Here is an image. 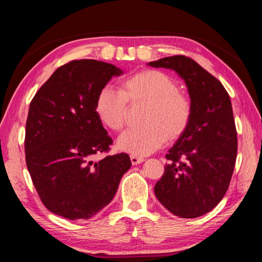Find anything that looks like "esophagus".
<instances>
[{"label": "esophagus", "instance_id": "1", "mask_svg": "<svg viewBox=\"0 0 262 262\" xmlns=\"http://www.w3.org/2000/svg\"><path fill=\"white\" fill-rule=\"evenodd\" d=\"M130 162H132L133 165H137V164L143 163L144 158H141V157H137V156H130Z\"/></svg>", "mask_w": 262, "mask_h": 262}]
</instances>
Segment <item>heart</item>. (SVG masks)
Returning <instances> with one entry per match:
<instances>
[{
  "label": "heart",
  "mask_w": 262,
  "mask_h": 262,
  "mask_svg": "<svg viewBox=\"0 0 262 262\" xmlns=\"http://www.w3.org/2000/svg\"><path fill=\"white\" fill-rule=\"evenodd\" d=\"M130 107L145 106L139 129L128 130L118 140V148L143 157L156 151L165 141L179 140L188 129L193 104L186 92L167 74L143 69L123 79L120 91L103 88L95 103L97 117L113 132L125 128Z\"/></svg>",
  "instance_id": "b5f03b06"
}]
</instances>
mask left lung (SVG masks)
I'll return each instance as SVG.
<instances>
[{
    "instance_id": "1",
    "label": "left lung",
    "mask_w": 262,
    "mask_h": 262,
    "mask_svg": "<svg viewBox=\"0 0 262 262\" xmlns=\"http://www.w3.org/2000/svg\"><path fill=\"white\" fill-rule=\"evenodd\" d=\"M148 64L174 70L188 89L192 121L166 154L155 194L173 215L195 219L219 205L231 181L237 157L231 100L219 79L190 57L167 56Z\"/></svg>"
}]
</instances>
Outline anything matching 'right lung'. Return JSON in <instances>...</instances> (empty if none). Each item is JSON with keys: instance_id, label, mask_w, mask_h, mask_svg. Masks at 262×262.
<instances>
[{"instance_id": "right-lung-1", "label": "right lung", "mask_w": 262, "mask_h": 262, "mask_svg": "<svg viewBox=\"0 0 262 262\" xmlns=\"http://www.w3.org/2000/svg\"><path fill=\"white\" fill-rule=\"evenodd\" d=\"M122 70L97 60H74L57 68L30 104L25 159L48 210L89 220L112 201L132 166L127 154L106 156L113 143L95 111L98 92Z\"/></svg>"}]
</instances>
